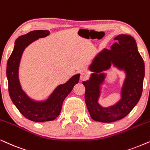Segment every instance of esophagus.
Segmentation results:
<instances>
[{
	"label": "esophagus",
	"instance_id": "esophagus-1",
	"mask_svg": "<svg viewBox=\"0 0 150 150\" xmlns=\"http://www.w3.org/2000/svg\"><path fill=\"white\" fill-rule=\"evenodd\" d=\"M88 75H87V73H81L80 75V79L81 80H85V79L88 78Z\"/></svg>",
	"mask_w": 150,
	"mask_h": 150
}]
</instances>
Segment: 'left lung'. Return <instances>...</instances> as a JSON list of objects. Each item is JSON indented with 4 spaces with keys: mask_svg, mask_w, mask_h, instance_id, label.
I'll list each match as a JSON object with an SVG mask.
<instances>
[{
    "mask_svg": "<svg viewBox=\"0 0 150 150\" xmlns=\"http://www.w3.org/2000/svg\"><path fill=\"white\" fill-rule=\"evenodd\" d=\"M111 49H104L97 55L89 69L94 72L89 80L83 81L86 88L85 101L91 118L96 121L111 123L123 119L130 112L140 99L145 76L144 62L131 35L115 38ZM113 65L125 71L127 76L122 89V98L116 105L103 108L99 104L100 85L105 78L102 73Z\"/></svg>",
    "mask_w": 150,
    "mask_h": 150,
    "instance_id": "1",
    "label": "left lung"
}]
</instances>
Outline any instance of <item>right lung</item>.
<instances>
[{"mask_svg": "<svg viewBox=\"0 0 150 150\" xmlns=\"http://www.w3.org/2000/svg\"><path fill=\"white\" fill-rule=\"evenodd\" d=\"M47 30H36L19 36L16 40L13 50L7 64L8 91L13 104L25 118L35 122L53 121L60 114L63 101L78 83L79 74L60 84L45 101H35L30 99L22 89L18 77V69L22 55L25 48L40 38L49 35Z\"/></svg>", "mask_w": 150, "mask_h": 150, "instance_id": "add662e5", "label": "right lung"}]
</instances>
